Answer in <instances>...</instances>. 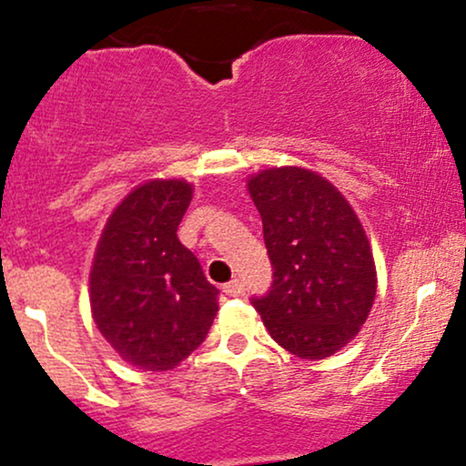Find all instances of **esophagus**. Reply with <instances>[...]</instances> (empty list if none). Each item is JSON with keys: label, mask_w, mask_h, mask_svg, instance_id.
<instances>
[{"label": "esophagus", "mask_w": 466, "mask_h": 466, "mask_svg": "<svg viewBox=\"0 0 466 466\" xmlns=\"http://www.w3.org/2000/svg\"><path fill=\"white\" fill-rule=\"evenodd\" d=\"M243 289H245V285H243L238 279L229 280V283L223 285V291H225V294H228V296H241Z\"/></svg>", "instance_id": "obj_1"}]
</instances>
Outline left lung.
I'll return each instance as SVG.
<instances>
[{"label": "left lung", "mask_w": 466, "mask_h": 466, "mask_svg": "<svg viewBox=\"0 0 466 466\" xmlns=\"http://www.w3.org/2000/svg\"><path fill=\"white\" fill-rule=\"evenodd\" d=\"M263 218L272 288L252 305L289 354L320 360L365 325L376 299L370 241L345 197L305 167H269L248 181Z\"/></svg>", "instance_id": "8db88e82"}]
</instances>
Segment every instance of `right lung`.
Returning a JSON list of instances; mask_svg holds the SVG:
<instances>
[{
	"instance_id": "right-lung-1",
	"label": "right lung",
	"mask_w": 466,
	"mask_h": 466,
	"mask_svg": "<svg viewBox=\"0 0 466 466\" xmlns=\"http://www.w3.org/2000/svg\"><path fill=\"white\" fill-rule=\"evenodd\" d=\"M192 186L155 178L110 214L90 269L92 319L126 362L175 370L206 340L218 289L177 237Z\"/></svg>"
}]
</instances>
